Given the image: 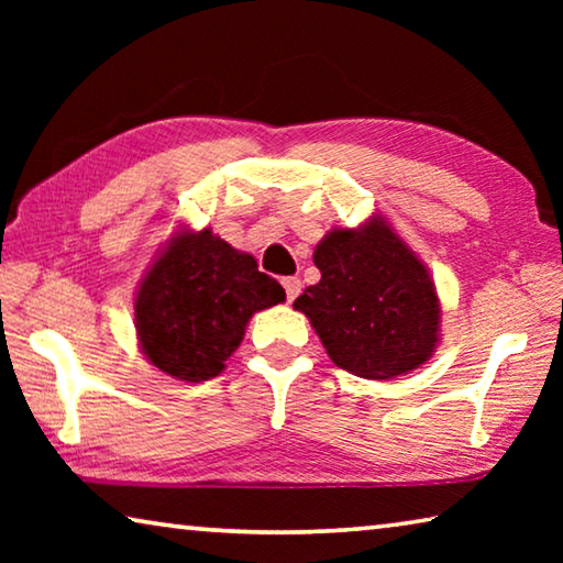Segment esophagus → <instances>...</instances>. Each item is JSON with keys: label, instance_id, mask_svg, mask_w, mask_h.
I'll return each instance as SVG.
<instances>
[{"label": "esophagus", "instance_id": "obj_1", "mask_svg": "<svg viewBox=\"0 0 563 563\" xmlns=\"http://www.w3.org/2000/svg\"><path fill=\"white\" fill-rule=\"evenodd\" d=\"M283 288H285V295H288V302H292L300 295L302 283L300 278H283Z\"/></svg>", "mask_w": 563, "mask_h": 563}]
</instances>
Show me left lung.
Segmentation results:
<instances>
[{
    "label": "left lung",
    "instance_id": "left-lung-1",
    "mask_svg": "<svg viewBox=\"0 0 563 563\" xmlns=\"http://www.w3.org/2000/svg\"><path fill=\"white\" fill-rule=\"evenodd\" d=\"M320 283L295 310L310 318L330 360L365 379H393L432 357L440 300L424 263L373 218L357 231L332 228L316 247Z\"/></svg>",
    "mask_w": 563,
    "mask_h": 563
}]
</instances>
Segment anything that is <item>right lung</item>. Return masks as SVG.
Listing matches in <instances>:
<instances>
[{
  "label": "right lung",
  "instance_id": "right-lung-1",
  "mask_svg": "<svg viewBox=\"0 0 563 563\" xmlns=\"http://www.w3.org/2000/svg\"><path fill=\"white\" fill-rule=\"evenodd\" d=\"M285 300L283 285L208 228L178 231L146 278L133 316L151 365L184 383L223 373L253 312Z\"/></svg>",
  "mask_w": 563,
  "mask_h": 563
}]
</instances>
